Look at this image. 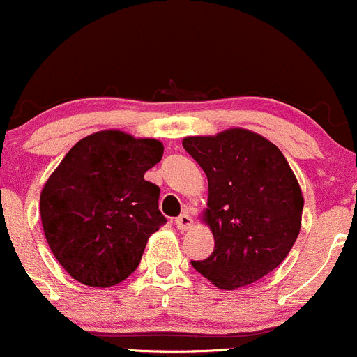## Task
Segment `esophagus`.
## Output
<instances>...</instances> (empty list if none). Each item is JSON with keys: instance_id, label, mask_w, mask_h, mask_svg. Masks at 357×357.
Segmentation results:
<instances>
[{"instance_id": "esophagus-1", "label": "esophagus", "mask_w": 357, "mask_h": 357, "mask_svg": "<svg viewBox=\"0 0 357 357\" xmlns=\"http://www.w3.org/2000/svg\"><path fill=\"white\" fill-rule=\"evenodd\" d=\"M176 226H178V229H181V231H188V229L193 226L192 215L181 214L179 218H176Z\"/></svg>"}]
</instances>
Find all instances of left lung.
Listing matches in <instances>:
<instances>
[{"label":"left lung","mask_w":357,"mask_h":357,"mask_svg":"<svg viewBox=\"0 0 357 357\" xmlns=\"http://www.w3.org/2000/svg\"><path fill=\"white\" fill-rule=\"evenodd\" d=\"M183 146L208 181L202 221L214 250L192 266L212 285L235 290L282 264L297 240L304 197L278 146L243 128L186 136Z\"/></svg>","instance_id":"obj_1"}]
</instances>
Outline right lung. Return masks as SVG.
Wrapping results in <instances>:
<instances>
[{"label": "right lung", "mask_w": 357, "mask_h": 357, "mask_svg": "<svg viewBox=\"0 0 357 357\" xmlns=\"http://www.w3.org/2000/svg\"><path fill=\"white\" fill-rule=\"evenodd\" d=\"M162 153L158 139L103 129L79 139L45 183L46 242L79 283L107 289L138 268L149 238L165 225L160 190L143 178Z\"/></svg>", "instance_id": "add662e5"}]
</instances>
